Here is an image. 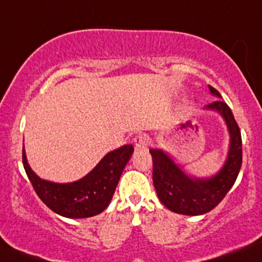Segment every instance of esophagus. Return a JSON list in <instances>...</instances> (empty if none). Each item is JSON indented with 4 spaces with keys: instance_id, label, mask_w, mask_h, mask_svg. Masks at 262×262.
Segmentation results:
<instances>
[{
    "instance_id": "1",
    "label": "esophagus",
    "mask_w": 262,
    "mask_h": 262,
    "mask_svg": "<svg viewBox=\"0 0 262 262\" xmlns=\"http://www.w3.org/2000/svg\"><path fill=\"white\" fill-rule=\"evenodd\" d=\"M133 143L137 149H144L148 146V137L145 134H138V136L134 137Z\"/></svg>"
}]
</instances>
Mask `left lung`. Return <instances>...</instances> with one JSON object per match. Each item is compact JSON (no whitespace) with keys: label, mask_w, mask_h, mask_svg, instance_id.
<instances>
[{"label":"left lung","mask_w":262,"mask_h":262,"mask_svg":"<svg viewBox=\"0 0 262 262\" xmlns=\"http://www.w3.org/2000/svg\"><path fill=\"white\" fill-rule=\"evenodd\" d=\"M211 93H220L209 85ZM215 109L225 119L231 144L225 165L210 179L200 180L186 177L163 150L150 149L153 158V183L158 198L169 210L183 215H201L212 210L225 198L236 180L243 163L241 133L231 109L224 100H215L206 105Z\"/></svg>","instance_id":"obj_1"}]
</instances>
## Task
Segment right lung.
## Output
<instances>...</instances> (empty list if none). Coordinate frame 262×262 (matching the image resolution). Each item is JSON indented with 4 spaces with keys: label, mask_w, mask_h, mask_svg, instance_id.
Here are the masks:
<instances>
[{
    "label": "right lung",
    "mask_w": 262,
    "mask_h": 262,
    "mask_svg": "<svg viewBox=\"0 0 262 262\" xmlns=\"http://www.w3.org/2000/svg\"><path fill=\"white\" fill-rule=\"evenodd\" d=\"M134 151L132 144L111 151L78 182L57 184L39 179L31 170L22 150V163L34 191L51 210L64 217L83 219L100 214L111 203L123 169Z\"/></svg>",
    "instance_id": "1"
}]
</instances>
